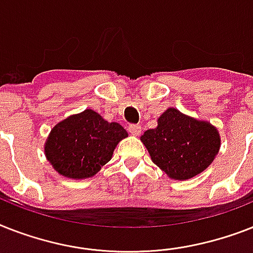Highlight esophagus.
<instances>
[{
    "label": "esophagus",
    "mask_w": 253,
    "mask_h": 253,
    "mask_svg": "<svg viewBox=\"0 0 253 253\" xmlns=\"http://www.w3.org/2000/svg\"><path fill=\"white\" fill-rule=\"evenodd\" d=\"M128 131H130L131 135L137 136V135H140L141 132V126L140 125H130V126H128Z\"/></svg>",
    "instance_id": "34e87169"
}]
</instances>
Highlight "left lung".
<instances>
[{
    "instance_id": "8db88e82",
    "label": "left lung",
    "mask_w": 253,
    "mask_h": 253,
    "mask_svg": "<svg viewBox=\"0 0 253 253\" xmlns=\"http://www.w3.org/2000/svg\"><path fill=\"white\" fill-rule=\"evenodd\" d=\"M152 161L170 178L190 179L204 171L218 153L221 140L211 123L187 117L169 108L156 128L141 136Z\"/></svg>"
}]
</instances>
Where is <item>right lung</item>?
Wrapping results in <instances>:
<instances>
[{
	"mask_svg": "<svg viewBox=\"0 0 253 253\" xmlns=\"http://www.w3.org/2000/svg\"><path fill=\"white\" fill-rule=\"evenodd\" d=\"M127 131L120 123H109L91 109L59 122L49 135L45 155L59 174L84 179L110 161L113 151Z\"/></svg>",
	"mask_w": 253,
	"mask_h": 253,
	"instance_id": "add662e5",
	"label": "right lung"
}]
</instances>
